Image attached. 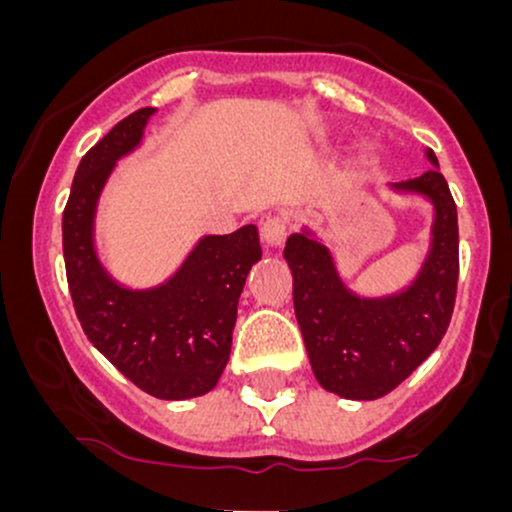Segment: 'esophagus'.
Returning <instances> with one entry per match:
<instances>
[{"instance_id": "1", "label": "esophagus", "mask_w": 512, "mask_h": 512, "mask_svg": "<svg viewBox=\"0 0 512 512\" xmlns=\"http://www.w3.org/2000/svg\"><path fill=\"white\" fill-rule=\"evenodd\" d=\"M286 219L281 216H269L267 221L262 223V240L267 248H279L286 238Z\"/></svg>"}]
</instances>
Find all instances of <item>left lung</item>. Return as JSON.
<instances>
[{
  "label": "left lung",
  "mask_w": 512,
  "mask_h": 512,
  "mask_svg": "<svg viewBox=\"0 0 512 512\" xmlns=\"http://www.w3.org/2000/svg\"><path fill=\"white\" fill-rule=\"evenodd\" d=\"M428 161L438 166L431 149ZM392 190L416 192L436 209L433 238L414 284L385 298H358L344 286L327 245L293 233L284 257L293 274V310L317 383L346 399H378L407 380L445 337L460 276L457 207L438 168Z\"/></svg>",
  "instance_id": "left-lung-1"
}]
</instances>
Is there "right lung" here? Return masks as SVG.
Segmentation results:
<instances>
[{
	"label": "right lung",
	"instance_id": "obj_1",
	"mask_svg": "<svg viewBox=\"0 0 512 512\" xmlns=\"http://www.w3.org/2000/svg\"><path fill=\"white\" fill-rule=\"evenodd\" d=\"M154 108L127 115L76 168L62 214L69 293L88 342L139 390L158 399L207 395L231 356L238 298L262 257L257 228L204 236L166 284L125 289L93 248V219L117 158L137 149Z\"/></svg>",
	"mask_w": 512,
	"mask_h": 512
}]
</instances>
